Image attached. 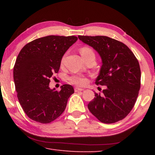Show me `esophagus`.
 <instances>
[{"label": "esophagus", "instance_id": "obj_1", "mask_svg": "<svg viewBox=\"0 0 155 155\" xmlns=\"http://www.w3.org/2000/svg\"><path fill=\"white\" fill-rule=\"evenodd\" d=\"M83 90H84L83 89L80 88V87H78L74 88V91H76V92H78V91H83Z\"/></svg>", "mask_w": 155, "mask_h": 155}]
</instances>
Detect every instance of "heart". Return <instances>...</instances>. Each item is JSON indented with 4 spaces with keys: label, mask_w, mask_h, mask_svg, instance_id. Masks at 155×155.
<instances>
[{
    "label": "heart",
    "mask_w": 155,
    "mask_h": 155,
    "mask_svg": "<svg viewBox=\"0 0 155 155\" xmlns=\"http://www.w3.org/2000/svg\"><path fill=\"white\" fill-rule=\"evenodd\" d=\"M80 52H81V56L83 57V59L87 58V57H90L91 55H94V52L92 51V49H91L90 48H89V47H87V46L82 47L80 50ZM64 57H63V59L61 60V63L64 62ZM70 81L72 83L75 84V85H81V86L85 85L87 82V81L85 78L81 77V76H79V75L72 76V77L70 78Z\"/></svg>",
    "instance_id": "heart-1"
}]
</instances>
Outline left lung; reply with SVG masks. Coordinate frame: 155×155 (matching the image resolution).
Here are the masks:
<instances>
[{
    "instance_id": "left-lung-1",
    "label": "left lung",
    "mask_w": 155,
    "mask_h": 155,
    "mask_svg": "<svg viewBox=\"0 0 155 155\" xmlns=\"http://www.w3.org/2000/svg\"><path fill=\"white\" fill-rule=\"evenodd\" d=\"M78 39L95 50L102 59L96 85H105L103 94L87 107L101 122L111 124L124 119L133 108L140 89L139 62L127 46L107 36H82Z\"/></svg>"
}]
</instances>
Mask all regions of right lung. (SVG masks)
<instances>
[{"label": "right lung", "mask_w": 155, "mask_h": 155, "mask_svg": "<svg viewBox=\"0 0 155 155\" xmlns=\"http://www.w3.org/2000/svg\"><path fill=\"white\" fill-rule=\"evenodd\" d=\"M77 40L76 36H46L26 44L18 54L14 68L15 91L22 108L34 121H54L74 92L70 85H63L57 91L49 83L52 74L59 72L65 52Z\"/></svg>", "instance_id": "right-lung-1"}]
</instances>
